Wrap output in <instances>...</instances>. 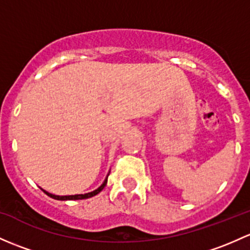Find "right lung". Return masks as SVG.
Listing matches in <instances>:
<instances>
[{"instance_id": "right-lung-1", "label": "right lung", "mask_w": 250, "mask_h": 250, "mask_svg": "<svg viewBox=\"0 0 250 250\" xmlns=\"http://www.w3.org/2000/svg\"><path fill=\"white\" fill-rule=\"evenodd\" d=\"M109 173H110V171H109ZM109 173H107V175H106V177H105L104 182L102 183L101 187H98V188L96 189V190L90 191V193H86V194H75V195H55V194L49 193V191L44 190V189H42V188L41 189L44 191V193L46 194V195L50 196V198L55 199V200H61V201H65V200H83V199L92 198V196L97 195V194H99L102 190H103L104 187H105V186H106V183H107V176H109Z\"/></svg>"}]
</instances>
